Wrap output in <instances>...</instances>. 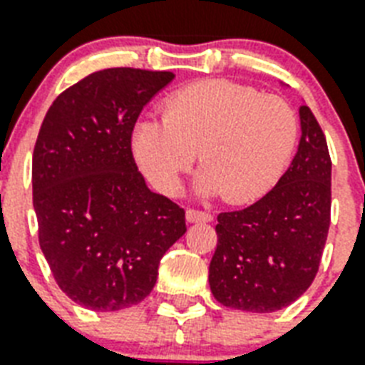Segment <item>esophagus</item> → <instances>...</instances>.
I'll return each mask as SVG.
<instances>
[{
    "mask_svg": "<svg viewBox=\"0 0 365 365\" xmlns=\"http://www.w3.org/2000/svg\"><path fill=\"white\" fill-rule=\"evenodd\" d=\"M185 220H187L189 224H197V222H212V216L208 212H201V210L189 208L187 212H185Z\"/></svg>",
    "mask_w": 365,
    "mask_h": 365,
    "instance_id": "obj_1",
    "label": "esophagus"
}]
</instances>
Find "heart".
<instances>
[{
  "label": "heart",
  "mask_w": 365,
  "mask_h": 365,
  "mask_svg": "<svg viewBox=\"0 0 365 365\" xmlns=\"http://www.w3.org/2000/svg\"><path fill=\"white\" fill-rule=\"evenodd\" d=\"M163 116H145L133 130V155L147 180L174 197L199 151L197 191L222 195L230 205L257 201L274 185L299 133L289 103L230 80H207L172 93Z\"/></svg>",
  "instance_id": "obj_1"
}]
</instances>
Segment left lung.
Instances as JSON below:
<instances>
[{"mask_svg": "<svg viewBox=\"0 0 365 365\" xmlns=\"http://www.w3.org/2000/svg\"><path fill=\"white\" fill-rule=\"evenodd\" d=\"M299 118V149L275 187L255 205L218 216L208 283L214 299L227 308L282 310L318 274L329 232L331 158L304 101Z\"/></svg>", "mask_w": 365, "mask_h": 365, "instance_id": "obj_1", "label": "left lung"}]
</instances>
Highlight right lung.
Masks as SVG:
<instances>
[{
    "label": "right lung",
    "mask_w": 365,
    "mask_h": 365,
    "mask_svg": "<svg viewBox=\"0 0 365 365\" xmlns=\"http://www.w3.org/2000/svg\"><path fill=\"white\" fill-rule=\"evenodd\" d=\"M172 72L105 68L61 93L32 157L40 247L76 304L115 312L145 299L185 212L153 193L132 157V132Z\"/></svg>",
    "instance_id": "right-lung-1"
}]
</instances>
